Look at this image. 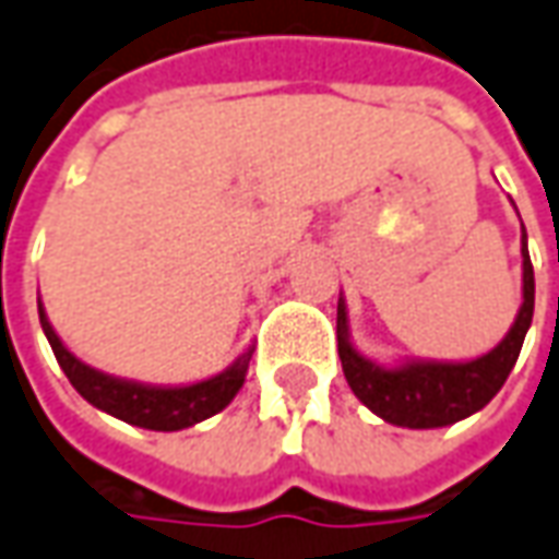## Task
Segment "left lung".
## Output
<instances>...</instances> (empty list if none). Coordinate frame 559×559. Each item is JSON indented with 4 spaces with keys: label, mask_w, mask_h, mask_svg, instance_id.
I'll return each instance as SVG.
<instances>
[{
    "label": "left lung",
    "mask_w": 559,
    "mask_h": 559,
    "mask_svg": "<svg viewBox=\"0 0 559 559\" xmlns=\"http://www.w3.org/2000/svg\"><path fill=\"white\" fill-rule=\"evenodd\" d=\"M523 305L514 325L489 354L477 359H403L396 366H381L362 357L350 341L347 305L338 298V357L350 391L362 406L396 428L428 430L455 425L480 412L508 381L514 369L523 338L533 325L535 273L523 230Z\"/></svg>",
    "instance_id": "left-lung-1"
}]
</instances>
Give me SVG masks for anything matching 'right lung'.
I'll return each mask as SVG.
<instances>
[{
	"mask_svg": "<svg viewBox=\"0 0 559 559\" xmlns=\"http://www.w3.org/2000/svg\"><path fill=\"white\" fill-rule=\"evenodd\" d=\"M39 323L55 357L61 362L63 376L70 378V384L76 388L95 409L114 415L119 421H129L134 428L147 430H183L200 425L205 418L218 415L224 406H230L246 372H249V359H252L254 347H246L239 357L218 372V376L197 381V384H141V381H129V378L107 376L97 372L92 366H85L82 359L73 357L63 341L58 338V332L51 329L45 307L39 305Z\"/></svg>",
	"mask_w": 559,
	"mask_h": 559,
	"instance_id": "obj_1",
	"label": "right lung"
}]
</instances>
